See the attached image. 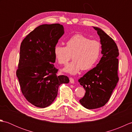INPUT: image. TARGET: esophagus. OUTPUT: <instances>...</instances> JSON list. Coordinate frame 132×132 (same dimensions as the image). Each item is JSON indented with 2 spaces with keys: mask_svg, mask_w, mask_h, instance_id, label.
Listing matches in <instances>:
<instances>
[{
  "mask_svg": "<svg viewBox=\"0 0 132 132\" xmlns=\"http://www.w3.org/2000/svg\"><path fill=\"white\" fill-rule=\"evenodd\" d=\"M70 83L71 84H73L74 83V79H73L72 78H70Z\"/></svg>",
  "mask_w": 132,
  "mask_h": 132,
  "instance_id": "obj_1",
  "label": "esophagus"
}]
</instances>
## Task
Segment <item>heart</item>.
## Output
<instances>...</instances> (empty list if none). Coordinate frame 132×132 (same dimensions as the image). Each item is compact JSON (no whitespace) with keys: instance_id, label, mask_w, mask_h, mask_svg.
<instances>
[{"instance_id":"heart-1","label":"heart","mask_w":132,"mask_h":132,"mask_svg":"<svg viewBox=\"0 0 132 132\" xmlns=\"http://www.w3.org/2000/svg\"><path fill=\"white\" fill-rule=\"evenodd\" d=\"M102 52V44L99 41L91 40L82 35L72 36L66 42V46L56 45L54 49V55L58 62L66 65L71 58L64 71L71 74H76L81 69L87 70L93 67Z\"/></svg>"}]
</instances>
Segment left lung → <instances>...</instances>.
Listing matches in <instances>:
<instances>
[{"mask_svg":"<svg viewBox=\"0 0 132 132\" xmlns=\"http://www.w3.org/2000/svg\"><path fill=\"white\" fill-rule=\"evenodd\" d=\"M100 38L102 54L99 63L78 80L86 90L85 96L79 100L84 107L96 109L108 102L119 81V49L115 42L97 27H93Z\"/></svg>","mask_w":132,"mask_h":132,"instance_id":"1","label":"left lung"}]
</instances>
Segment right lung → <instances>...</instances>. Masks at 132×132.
Listing matches in <instances>:
<instances>
[{"label": "right lung", "mask_w": 132, "mask_h": 132, "mask_svg": "<svg viewBox=\"0 0 132 132\" xmlns=\"http://www.w3.org/2000/svg\"><path fill=\"white\" fill-rule=\"evenodd\" d=\"M64 34L60 24H43L22 41L16 75L22 94L32 104L45 108L54 102L61 84L68 83L66 75H58L54 63V49Z\"/></svg>", "instance_id": "obj_1"}]
</instances>
